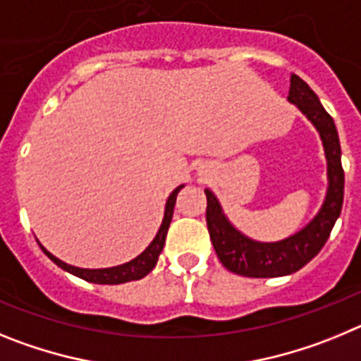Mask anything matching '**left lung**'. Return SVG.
Returning a JSON list of instances; mask_svg holds the SVG:
<instances>
[{"mask_svg": "<svg viewBox=\"0 0 361 361\" xmlns=\"http://www.w3.org/2000/svg\"><path fill=\"white\" fill-rule=\"evenodd\" d=\"M288 99L289 103L296 104L300 111L307 116V119L320 132L325 157H327L329 188H327V195L318 215L302 231L280 242H255L244 237L226 219L216 197L209 190H204L208 199L206 222H208L209 238L216 251V257L226 269L240 276L273 279V276L291 275L295 271L302 269L309 260L320 253L329 238L334 222L342 212L345 178H343L340 139H338L333 117L325 111L318 95L309 88L307 82L295 73L291 75Z\"/></svg>", "mask_w": 361, "mask_h": 361, "instance_id": "left-lung-1", "label": "left lung"}]
</instances>
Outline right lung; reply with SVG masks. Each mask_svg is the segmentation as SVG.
Masks as SVG:
<instances>
[{"label": "right lung", "mask_w": 361, "mask_h": 361, "mask_svg": "<svg viewBox=\"0 0 361 361\" xmlns=\"http://www.w3.org/2000/svg\"><path fill=\"white\" fill-rule=\"evenodd\" d=\"M178 186L171 191V195L168 197V202H166V212H164V219H162V224L159 228L157 235L152 240V244L142 251L141 255L130 262L123 264V266H116V267H106V269H81V267H73L68 266V264L61 262L59 258H56L54 255H50L49 251L44 250L43 245H41V250L44 251V255L52 260L56 266H59L61 269L68 271L72 275L79 276V279L86 280V282H94V283H108V286H114V283H124V282H132V280H139L142 276H146L149 271L155 267L159 260V255H161L162 247H164L166 242V233H168V228H170L171 216H173V206H175V199H177V193L180 191Z\"/></svg>", "instance_id": "1"}]
</instances>
